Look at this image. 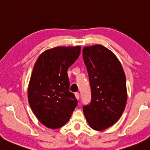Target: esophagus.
<instances>
[{"mask_svg": "<svg viewBox=\"0 0 150 150\" xmlns=\"http://www.w3.org/2000/svg\"><path fill=\"white\" fill-rule=\"evenodd\" d=\"M75 98H77V99H79V93L78 92H76V93H75Z\"/></svg>", "mask_w": 150, "mask_h": 150, "instance_id": "obj_1", "label": "esophagus"}]
</instances>
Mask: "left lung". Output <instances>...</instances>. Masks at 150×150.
Segmentation results:
<instances>
[{
    "instance_id": "8db88e82",
    "label": "left lung",
    "mask_w": 150,
    "mask_h": 150,
    "mask_svg": "<svg viewBox=\"0 0 150 150\" xmlns=\"http://www.w3.org/2000/svg\"><path fill=\"white\" fill-rule=\"evenodd\" d=\"M92 93L90 104L83 107L90 127L103 131L113 125L122 115L127 103L125 75L116 56L101 45L84 47Z\"/></svg>"
}]
</instances>
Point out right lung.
Instances as JSON below:
<instances>
[{"label":"right lung","instance_id":"obj_1","mask_svg":"<svg viewBox=\"0 0 150 150\" xmlns=\"http://www.w3.org/2000/svg\"><path fill=\"white\" fill-rule=\"evenodd\" d=\"M81 47H57L41 54L28 86V100L37 119L47 127L58 129L69 121L77 105L69 92L67 69L77 60Z\"/></svg>","mask_w":150,"mask_h":150}]
</instances>
